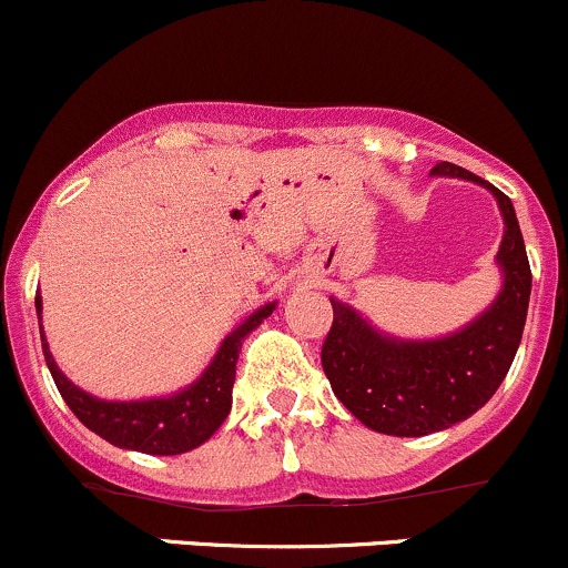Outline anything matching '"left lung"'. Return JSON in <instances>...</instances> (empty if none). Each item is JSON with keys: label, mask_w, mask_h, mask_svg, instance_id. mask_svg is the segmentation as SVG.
Segmentation results:
<instances>
[{"label": "left lung", "mask_w": 568, "mask_h": 568, "mask_svg": "<svg viewBox=\"0 0 568 568\" xmlns=\"http://www.w3.org/2000/svg\"><path fill=\"white\" fill-rule=\"evenodd\" d=\"M433 176L481 184L504 217L495 264L500 291L463 329L435 339H405L375 329L351 304L334 300V321L321 364L339 403L364 427L397 438H419L474 416L498 392L520 348L530 300V264L509 195L455 163Z\"/></svg>", "instance_id": "obj_1"}]
</instances>
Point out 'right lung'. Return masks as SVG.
<instances>
[{
	"label": "right lung",
	"mask_w": 568,
	"mask_h": 568,
	"mask_svg": "<svg viewBox=\"0 0 568 568\" xmlns=\"http://www.w3.org/2000/svg\"><path fill=\"white\" fill-rule=\"evenodd\" d=\"M277 302L261 304L255 313H250L234 332L225 334L217 354L206 364L204 373L187 384L184 389L165 397L146 399H103L83 392L68 375L59 369L57 359L48 351V339L40 326V343H43L45 364L53 375L59 394L70 405L83 427L92 429L109 444L119 449L143 452V455H184L195 446L206 444L231 410V392H234L236 362L242 351L244 337L258 329L261 324L274 313ZM38 321L43 318V300L34 296Z\"/></svg>",
	"instance_id": "add662e5"
}]
</instances>
